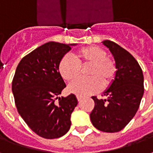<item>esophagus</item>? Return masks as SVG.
Instances as JSON below:
<instances>
[{
	"mask_svg": "<svg viewBox=\"0 0 153 153\" xmlns=\"http://www.w3.org/2000/svg\"><path fill=\"white\" fill-rule=\"evenodd\" d=\"M77 99H78V101H79V102H81V101H82V99H83V97H82L78 96L77 97Z\"/></svg>",
	"mask_w": 153,
	"mask_h": 153,
	"instance_id": "34e87169",
	"label": "esophagus"
}]
</instances>
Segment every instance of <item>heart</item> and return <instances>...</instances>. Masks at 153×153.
Wrapping results in <instances>:
<instances>
[{
    "mask_svg": "<svg viewBox=\"0 0 153 153\" xmlns=\"http://www.w3.org/2000/svg\"><path fill=\"white\" fill-rule=\"evenodd\" d=\"M89 65L88 79H79L69 86L70 93L86 97L99 92L102 86H110L117 74L115 61L107 56L104 49L98 46H88L77 51L76 59L68 55L60 59L58 70L64 79L72 82L81 74V66Z\"/></svg>",
    "mask_w": 153,
    "mask_h": 153,
    "instance_id": "b5f03b06",
    "label": "heart"
}]
</instances>
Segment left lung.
<instances>
[{"label": "left lung", "mask_w": 153, "mask_h": 153, "mask_svg": "<svg viewBox=\"0 0 153 153\" xmlns=\"http://www.w3.org/2000/svg\"><path fill=\"white\" fill-rule=\"evenodd\" d=\"M102 42L115 58L117 74L102 95L108 97L107 99L92 97L95 105L90 119L100 131L116 133L128 125L138 111L144 93L143 74L138 61L128 51L112 41Z\"/></svg>", "instance_id": "left-lung-1"}]
</instances>
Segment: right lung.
<instances>
[{"label": "right lung", "instance_id": "add662e5", "mask_svg": "<svg viewBox=\"0 0 153 153\" xmlns=\"http://www.w3.org/2000/svg\"><path fill=\"white\" fill-rule=\"evenodd\" d=\"M70 49L67 44L45 43L23 57L15 70L12 92L16 108L28 127L42 138H60L71 125L76 97L71 93L58 97L66 87L58 65Z\"/></svg>", "mask_w": 153, "mask_h": 153}]
</instances>
